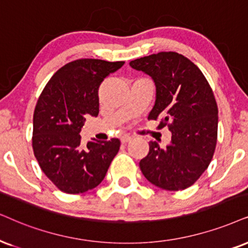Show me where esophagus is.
Returning <instances> with one entry per match:
<instances>
[{
	"instance_id": "esophagus-1",
	"label": "esophagus",
	"mask_w": 248,
	"mask_h": 248,
	"mask_svg": "<svg viewBox=\"0 0 248 248\" xmlns=\"http://www.w3.org/2000/svg\"><path fill=\"white\" fill-rule=\"evenodd\" d=\"M130 140H131V137L129 136V135H124V136H121V139H120V140H121V143H122V144H126V143H128V142H129Z\"/></svg>"
}]
</instances>
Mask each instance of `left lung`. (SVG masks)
Instances as JSON below:
<instances>
[{
    "mask_svg": "<svg viewBox=\"0 0 248 248\" xmlns=\"http://www.w3.org/2000/svg\"><path fill=\"white\" fill-rule=\"evenodd\" d=\"M129 65L155 82V102L147 119L159 121V128L168 124L171 133L166 147L150 142L140 170L160 189H186L202 176L214 155L218 124L214 93L202 71L177 52H159Z\"/></svg>",
    "mask_w": 248,
    "mask_h": 248,
    "instance_id": "8db88e82",
    "label": "left lung"
}]
</instances>
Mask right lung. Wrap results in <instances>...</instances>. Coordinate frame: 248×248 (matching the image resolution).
<instances>
[{"mask_svg":"<svg viewBox=\"0 0 248 248\" xmlns=\"http://www.w3.org/2000/svg\"><path fill=\"white\" fill-rule=\"evenodd\" d=\"M124 62L78 59L52 75L33 117V151L41 169L62 192H87L102 183L120 140H93L81 146L86 115L99 112L98 88Z\"/></svg>","mask_w":248,"mask_h":248,"instance_id":"add662e5","label":"right lung"}]
</instances>
